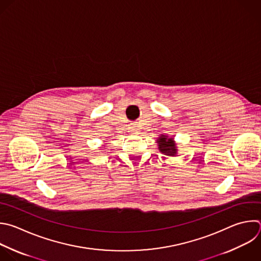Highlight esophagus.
I'll use <instances>...</instances> for the list:
<instances>
[{
    "label": "esophagus",
    "instance_id": "esophagus-1",
    "mask_svg": "<svg viewBox=\"0 0 261 261\" xmlns=\"http://www.w3.org/2000/svg\"><path fill=\"white\" fill-rule=\"evenodd\" d=\"M136 131H137L136 126H135V125H132V126L130 127V132H131V133H133V134H136Z\"/></svg>",
    "mask_w": 261,
    "mask_h": 261
}]
</instances>
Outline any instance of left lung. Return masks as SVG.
<instances>
[{
    "label": "left lung",
    "instance_id": "1",
    "mask_svg": "<svg viewBox=\"0 0 261 261\" xmlns=\"http://www.w3.org/2000/svg\"><path fill=\"white\" fill-rule=\"evenodd\" d=\"M159 143V149L167 154V155H175L176 153V146L173 138H168V136H161L158 140Z\"/></svg>",
    "mask_w": 261,
    "mask_h": 261
}]
</instances>
